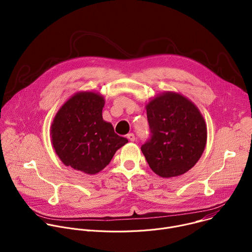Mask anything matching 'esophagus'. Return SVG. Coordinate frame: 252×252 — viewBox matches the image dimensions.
Instances as JSON below:
<instances>
[{
  "instance_id": "1",
  "label": "esophagus",
  "mask_w": 252,
  "mask_h": 252,
  "mask_svg": "<svg viewBox=\"0 0 252 252\" xmlns=\"http://www.w3.org/2000/svg\"><path fill=\"white\" fill-rule=\"evenodd\" d=\"M126 137H127V139H128V140H130V141H134V139H135V136H134V134H133L132 132L127 133Z\"/></svg>"
}]
</instances>
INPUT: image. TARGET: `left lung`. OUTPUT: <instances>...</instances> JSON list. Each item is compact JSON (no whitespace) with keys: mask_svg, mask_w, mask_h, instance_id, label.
Segmentation results:
<instances>
[{"mask_svg":"<svg viewBox=\"0 0 252 252\" xmlns=\"http://www.w3.org/2000/svg\"><path fill=\"white\" fill-rule=\"evenodd\" d=\"M150 138L140 150L150 167L161 177L182 175L200 158L206 126L197 107L184 95L162 94L147 105Z\"/></svg>","mask_w":252,"mask_h":252,"instance_id":"obj_1","label":"left lung"}]
</instances>
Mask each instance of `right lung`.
Returning a JSON list of instances; mask_svg holds the SVG:
<instances>
[{
  "label": "right lung",
  "mask_w": 252,
  "mask_h": 252,
  "mask_svg": "<svg viewBox=\"0 0 252 252\" xmlns=\"http://www.w3.org/2000/svg\"><path fill=\"white\" fill-rule=\"evenodd\" d=\"M103 105L104 99L98 94L82 92L71 96L56 115L52 141L64 165L88 174L97 173L127 142L102 120Z\"/></svg>",
  "instance_id": "add662e5"
}]
</instances>
